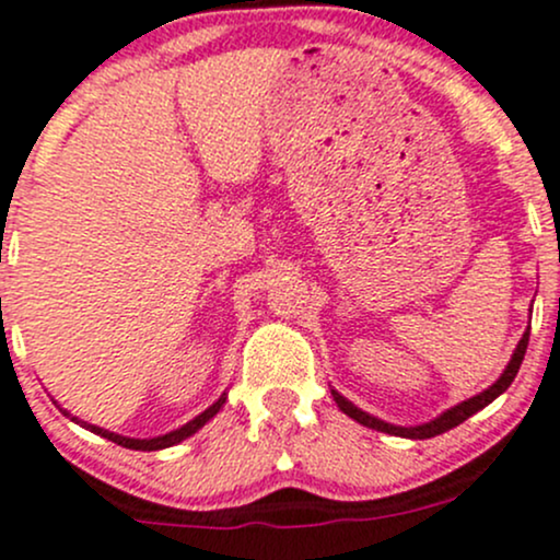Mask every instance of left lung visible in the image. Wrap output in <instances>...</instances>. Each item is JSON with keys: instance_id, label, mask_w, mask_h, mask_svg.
I'll return each mask as SVG.
<instances>
[{"instance_id": "left-lung-1", "label": "left lung", "mask_w": 560, "mask_h": 560, "mask_svg": "<svg viewBox=\"0 0 560 560\" xmlns=\"http://www.w3.org/2000/svg\"><path fill=\"white\" fill-rule=\"evenodd\" d=\"M526 346H529V331H524V337H521V342L515 346L513 355H510V364L505 366V372L500 374V380H497L494 385H489L487 390L478 393V396L468 398V401L457 404V407L446 409L444 415H439L435 420L430 422H422V425H415V428H401V425H390V422L385 420H377V417L366 415V411H361L359 407H353V404L348 401L346 396H340L337 390H331V396H335L337 407L346 411L348 417H353L355 422H361V425L372 428V430H380V433H390V435H401V439H433V435H441L446 433V430L457 428L459 422H465L468 417L476 415V411H481L483 407H489L491 401H494L497 396H502L510 388V383L515 380V374L521 370V361H524L526 355Z\"/></svg>"}]
</instances>
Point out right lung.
I'll use <instances>...</instances> for the list:
<instances>
[{
  "instance_id": "right-lung-1",
  "label": "right lung",
  "mask_w": 560,
  "mask_h": 560,
  "mask_svg": "<svg viewBox=\"0 0 560 560\" xmlns=\"http://www.w3.org/2000/svg\"><path fill=\"white\" fill-rule=\"evenodd\" d=\"M223 404H225V393H223V396L218 398V401L212 404L210 409H205V411H201L199 417H194V420L186 422V425H183V428L172 430V433L156 435V439H127V435L110 433V430H103V428H97V425H90V422H82V420H79V417H71L69 411H66V409H60V411H63L66 417H71V420L77 422V425L88 428V430H92V433H97V435H103V439L114 441V444L125 446V450H138V452H156V450H167V446H175V444H180V441H186L188 435H194L196 430H199V428H205L207 422H210L212 417L218 415L220 409H223Z\"/></svg>"
}]
</instances>
